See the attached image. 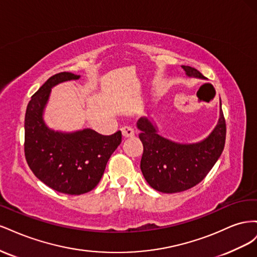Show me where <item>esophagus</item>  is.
<instances>
[{"label":"esophagus","instance_id":"34e87169","mask_svg":"<svg viewBox=\"0 0 257 257\" xmlns=\"http://www.w3.org/2000/svg\"><path fill=\"white\" fill-rule=\"evenodd\" d=\"M121 131H122L123 137H125V138H127V137H133V136L135 135L134 130L132 128L131 126H123Z\"/></svg>","mask_w":257,"mask_h":257}]
</instances>
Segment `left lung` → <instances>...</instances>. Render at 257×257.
<instances>
[{
  "label": "left lung",
  "mask_w": 257,
  "mask_h": 257,
  "mask_svg": "<svg viewBox=\"0 0 257 257\" xmlns=\"http://www.w3.org/2000/svg\"><path fill=\"white\" fill-rule=\"evenodd\" d=\"M181 67L188 76L204 78L196 68ZM137 126L144 145L142 173L151 188L162 193L183 192L203 181L222 154L226 138L222 107L214 131L198 144L181 145L163 138L147 118L139 119Z\"/></svg>",
  "instance_id": "obj_1"
}]
</instances>
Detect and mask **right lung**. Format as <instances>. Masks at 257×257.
Instances as JSON below:
<instances>
[{"label":"right lung","instance_id":"right-lung-1","mask_svg":"<svg viewBox=\"0 0 257 257\" xmlns=\"http://www.w3.org/2000/svg\"><path fill=\"white\" fill-rule=\"evenodd\" d=\"M79 77L68 72L51 76L31 97L25 118V155L29 167L49 188L68 195L94 189L122 142L121 131L109 136L90 128L63 134L45 125L42 113L51 88Z\"/></svg>","mask_w":257,"mask_h":257}]
</instances>
